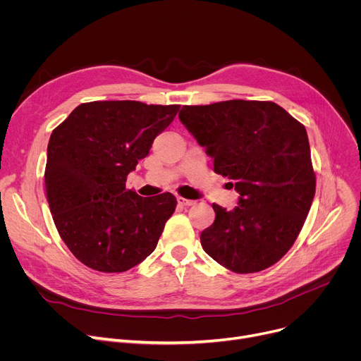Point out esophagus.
Returning a JSON list of instances; mask_svg holds the SVG:
<instances>
[{"label": "esophagus", "instance_id": "1", "mask_svg": "<svg viewBox=\"0 0 361 361\" xmlns=\"http://www.w3.org/2000/svg\"><path fill=\"white\" fill-rule=\"evenodd\" d=\"M177 202H178L180 206H184V207H188V206H193V204H195V200L184 199V197H181V196L177 199Z\"/></svg>", "mask_w": 361, "mask_h": 361}]
</instances>
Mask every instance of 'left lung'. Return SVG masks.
Returning a JSON list of instances; mask_svg holds the SVG:
<instances>
[{"label": "left lung", "mask_w": 361, "mask_h": 361, "mask_svg": "<svg viewBox=\"0 0 361 361\" xmlns=\"http://www.w3.org/2000/svg\"><path fill=\"white\" fill-rule=\"evenodd\" d=\"M178 117L241 196L230 212L212 204L203 250L235 274L271 268L297 240L316 192L305 126L271 101L184 105Z\"/></svg>", "instance_id": "1"}]
</instances>
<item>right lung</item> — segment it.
Listing matches in <instances>:
<instances>
[{
    "instance_id": "obj_1",
    "label": "right lung",
    "mask_w": 361,
    "mask_h": 361,
    "mask_svg": "<svg viewBox=\"0 0 361 361\" xmlns=\"http://www.w3.org/2000/svg\"><path fill=\"white\" fill-rule=\"evenodd\" d=\"M178 109L93 101L74 108L52 130L47 199L56 231L87 268L126 272L155 250L177 199L168 192L142 197L126 188V181Z\"/></svg>"
}]
</instances>
